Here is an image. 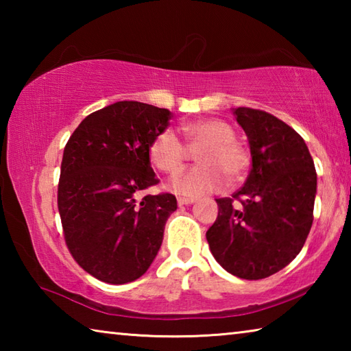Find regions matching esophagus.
<instances>
[{"label": "esophagus", "mask_w": 351, "mask_h": 351, "mask_svg": "<svg viewBox=\"0 0 351 351\" xmlns=\"http://www.w3.org/2000/svg\"><path fill=\"white\" fill-rule=\"evenodd\" d=\"M193 203H195L193 198H184V197L178 198V204H180V206H189V204H193Z\"/></svg>", "instance_id": "34e87169"}]
</instances>
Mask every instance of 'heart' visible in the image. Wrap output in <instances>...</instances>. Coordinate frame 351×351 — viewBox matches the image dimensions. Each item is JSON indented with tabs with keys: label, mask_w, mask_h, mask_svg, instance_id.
I'll use <instances>...</instances> for the list:
<instances>
[{
	"label": "heart",
	"mask_w": 351,
	"mask_h": 351,
	"mask_svg": "<svg viewBox=\"0 0 351 351\" xmlns=\"http://www.w3.org/2000/svg\"><path fill=\"white\" fill-rule=\"evenodd\" d=\"M182 132L192 147H203L197 153V167L189 169L171 180L175 192L187 197L212 193L230 180L241 176L247 167V153L237 142L234 128L221 119L209 117L197 122L184 123ZM152 162L167 175H176L184 167L187 150L173 130L165 128L152 141Z\"/></svg>",
	"instance_id": "obj_1"
}]
</instances>
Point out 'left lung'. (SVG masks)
Instances as JSON below:
<instances>
[{"label": "left lung", "instance_id": "left-lung-1", "mask_svg": "<svg viewBox=\"0 0 351 351\" xmlns=\"http://www.w3.org/2000/svg\"><path fill=\"white\" fill-rule=\"evenodd\" d=\"M251 148L247 180L230 198H218V217L206 239L223 268L246 280L276 274L302 251L313 224L317 175L305 141L261 110H234Z\"/></svg>", "mask_w": 351, "mask_h": 351}]
</instances>
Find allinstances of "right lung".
Instances as JSON below:
<instances>
[{"label":"right lung","mask_w":351,"mask_h":351,"mask_svg":"<svg viewBox=\"0 0 351 351\" xmlns=\"http://www.w3.org/2000/svg\"><path fill=\"white\" fill-rule=\"evenodd\" d=\"M170 119L165 108L122 100L83 119L64 147L57 195L64 241L80 268L105 283L145 274L178 207L171 193L138 201L159 182L148 148Z\"/></svg>","instance_id":"add662e5"}]
</instances>
